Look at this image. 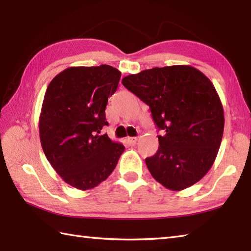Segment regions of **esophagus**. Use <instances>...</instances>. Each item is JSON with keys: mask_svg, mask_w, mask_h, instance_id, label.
Returning <instances> with one entry per match:
<instances>
[{"mask_svg": "<svg viewBox=\"0 0 251 251\" xmlns=\"http://www.w3.org/2000/svg\"><path fill=\"white\" fill-rule=\"evenodd\" d=\"M126 141H127V143H129V145L134 146L137 143L138 138L137 137H128V138H126Z\"/></svg>", "mask_w": 251, "mask_h": 251, "instance_id": "esophagus-1", "label": "esophagus"}]
</instances>
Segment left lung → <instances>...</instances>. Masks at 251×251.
<instances>
[{"label":"left lung","instance_id":"8db88e82","mask_svg":"<svg viewBox=\"0 0 251 251\" xmlns=\"http://www.w3.org/2000/svg\"><path fill=\"white\" fill-rule=\"evenodd\" d=\"M150 106L163 135L158 150L146 164L165 188L181 191L208 173L221 145L225 113L214 84L191 66L153 68L122 79Z\"/></svg>","mask_w":251,"mask_h":251}]
</instances>
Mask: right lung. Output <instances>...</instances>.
<instances>
[{"mask_svg":"<svg viewBox=\"0 0 251 251\" xmlns=\"http://www.w3.org/2000/svg\"><path fill=\"white\" fill-rule=\"evenodd\" d=\"M117 69L70 67L51 79L39 121L47 161L62 180L78 190L100 184L113 172L125 147L99 135L105 106L119 85Z\"/></svg>","mask_w":251,"mask_h":251,"instance_id":"add662e5","label":"right lung"}]
</instances>
